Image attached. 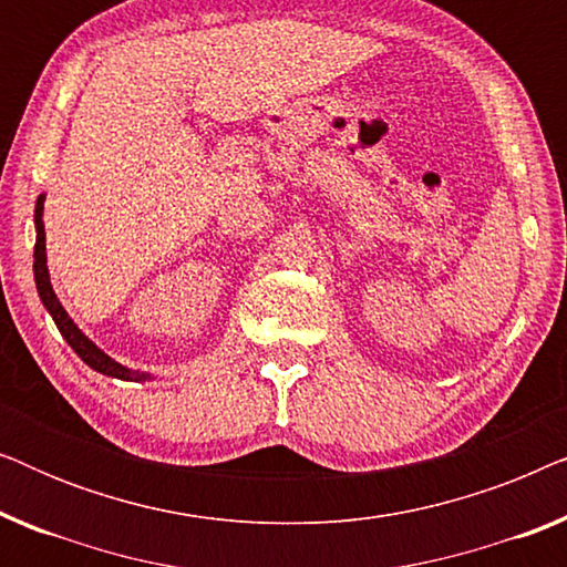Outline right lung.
<instances>
[{
    "label": "right lung",
    "mask_w": 567,
    "mask_h": 567,
    "mask_svg": "<svg viewBox=\"0 0 567 567\" xmlns=\"http://www.w3.org/2000/svg\"><path fill=\"white\" fill-rule=\"evenodd\" d=\"M43 200L45 196L41 193L35 200V250H33V274H35V289L38 297H41L43 307L49 309V315L56 322V328L69 346L74 348V353L87 363L90 369L100 371V374L113 377V379H123V382H146L152 379V374H144V371H134L128 367H123L115 359H111L103 348H97L92 340L84 336V332L76 328L72 317L66 315V309L61 307V301L56 299V291L51 286V276H49V266H45V229H43Z\"/></svg>",
    "instance_id": "right-lung-1"
}]
</instances>
